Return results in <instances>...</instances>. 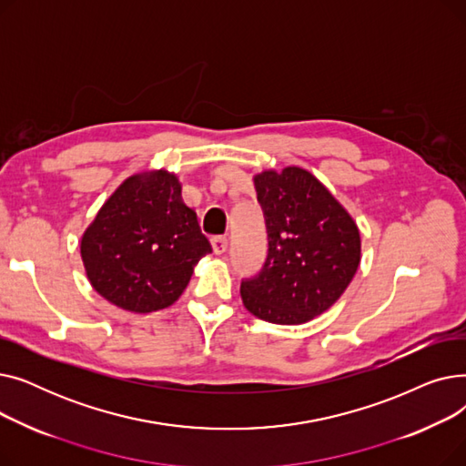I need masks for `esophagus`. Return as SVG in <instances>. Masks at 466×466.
<instances>
[{
    "label": "esophagus",
    "mask_w": 466,
    "mask_h": 466,
    "mask_svg": "<svg viewBox=\"0 0 466 466\" xmlns=\"http://www.w3.org/2000/svg\"><path fill=\"white\" fill-rule=\"evenodd\" d=\"M211 246H213L215 255H223V253L227 251L228 239H227L225 236H213V238H211Z\"/></svg>",
    "instance_id": "1"
}]
</instances>
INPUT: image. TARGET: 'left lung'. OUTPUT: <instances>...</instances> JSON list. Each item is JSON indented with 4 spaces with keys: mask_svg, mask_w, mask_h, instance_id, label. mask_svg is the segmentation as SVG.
Wrapping results in <instances>:
<instances>
[{
    "mask_svg": "<svg viewBox=\"0 0 466 466\" xmlns=\"http://www.w3.org/2000/svg\"><path fill=\"white\" fill-rule=\"evenodd\" d=\"M268 230L262 270L239 292L258 319L302 325L327 311L351 283L360 236L351 215L309 171L289 166L255 176Z\"/></svg>",
    "mask_w": 466,
    "mask_h": 466,
    "instance_id": "left-lung-1",
    "label": "left lung"
}]
</instances>
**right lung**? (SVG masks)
I'll return each mask as SVG.
<instances>
[{
  "label": "right lung",
  "instance_id": "obj_1",
  "mask_svg": "<svg viewBox=\"0 0 466 466\" xmlns=\"http://www.w3.org/2000/svg\"><path fill=\"white\" fill-rule=\"evenodd\" d=\"M211 253L198 217L166 169L136 174L97 211L81 239L90 285L111 304L149 313L174 304Z\"/></svg>",
  "mask_w": 466,
  "mask_h": 466
}]
</instances>
